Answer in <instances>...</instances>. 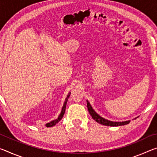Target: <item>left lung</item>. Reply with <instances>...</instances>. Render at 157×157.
Segmentation results:
<instances>
[{"instance_id": "1", "label": "left lung", "mask_w": 157, "mask_h": 157, "mask_svg": "<svg viewBox=\"0 0 157 157\" xmlns=\"http://www.w3.org/2000/svg\"><path fill=\"white\" fill-rule=\"evenodd\" d=\"M86 102H87V107H88V110H89V113L91 114V116L93 118V119L95 120L98 123L102 124H103V125L111 126V127L124 125V124L129 123L130 121H124V122H113V121H109L108 120H106V119L102 118V117L100 116L96 112H95L88 101H86Z\"/></svg>"}]
</instances>
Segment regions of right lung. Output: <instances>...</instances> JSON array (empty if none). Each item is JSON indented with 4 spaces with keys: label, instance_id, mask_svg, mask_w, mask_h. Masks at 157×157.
I'll list each match as a JSON object with an SVG mask.
<instances>
[{
    "label": "right lung",
    "instance_id": "add662e5",
    "mask_svg": "<svg viewBox=\"0 0 157 157\" xmlns=\"http://www.w3.org/2000/svg\"><path fill=\"white\" fill-rule=\"evenodd\" d=\"M70 95H71V93H69L68 95H67V97H66V98L64 103H63V107H62V112H61L60 115L59 116V117H58V118L56 119V120L51 121V122H50V123H48L46 124V126L47 127H52V126L55 125V124H56L58 123V122H59L61 120V119L63 118V115H64V113H65L66 103H67V101H68V99L69 96H70Z\"/></svg>",
    "mask_w": 157,
    "mask_h": 157
}]
</instances>
